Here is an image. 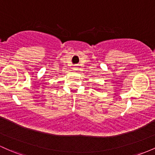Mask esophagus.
<instances>
[{"label":"esophagus","instance_id":"obj_1","mask_svg":"<svg viewBox=\"0 0 155 155\" xmlns=\"http://www.w3.org/2000/svg\"><path fill=\"white\" fill-rule=\"evenodd\" d=\"M73 69H74V71H77L78 69H79V66H78V65H76V66H75V67H74V68H73Z\"/></svg>","mask_w":155,"mask_h":155}]
</instances>
